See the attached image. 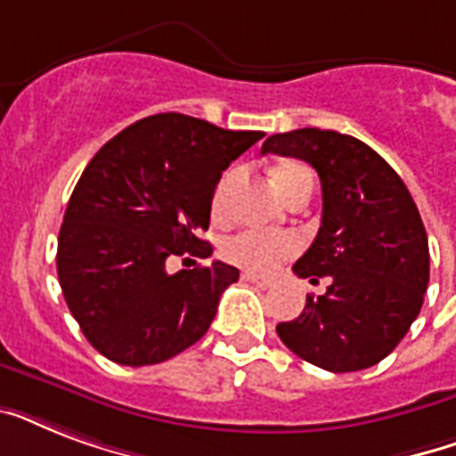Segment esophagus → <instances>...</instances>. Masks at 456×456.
Wrapping results in <instances>:
<instances>
[{
  "label": "esophagus",
  "mask_w": 456,
  "mask_h": 456,
  "mask_svg": "<svg viewBox=\"0 0 456 456\" xmlns=\"http://www.w3.org/2000/svg\"><path fill=\"white\" fill-rule=\"evenodd\" d=\"M241 279H243V281H250V284L260 286V289H267V286H272L270 277H263V274H253V272H243Z\"/></svg>",
  "instance_id": "34e87169"
}]
</instances>
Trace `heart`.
Here are the masks:
<instances>
[{"mask_svg": "<svg viewBox=\"0 0 456 456\" xmlns=\"http://www.w3.org/2000/svg\"><path fill=\"white\" fill-rule=\"evenodd\" d=\"M241 177V170L239 167H232L222 175V179L215 186L213 193V213L220 215L224 210V203H227V196L232 191V186L239 182ZM274 184L284 199L289 193L305 182V179H312L307 167L298 163H284L279 165L274 175ZM300 250L298 236L293 234H277V232H263V229H246V232H239V234L229 236L227 241L222 243V257L227 263L236 265L246 272H253V274H270L272 270H277V265H281L284 260L293 257Z\"/></svg>", "mask_w": 456, "mask_h": 456, "instance_id": "obj_1", "label": "heart"}]
</instances>
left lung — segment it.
<instances>
[{"label": "left lung", "mask_w": 456, "mask_h": 456, "mask_svg": "<svg viewBox=\"0 0 456 456\" xmlns=\"http://www.w3.org/2000/svg\"><path fill=\"white\" fill-rule=\"evenodd\" d=\"M263 153L300 158L322 182V227L293 265L300 279H329L300 317L277 326L284 346L333 374L388 357L419 317L431 256L417 203L393 167L360 139L333 130L272 134Z\"/></svg>", "instance_id": "left-lung-1"}]
</instances>
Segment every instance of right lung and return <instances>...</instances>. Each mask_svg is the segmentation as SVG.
<instances>
[{"mask_svg":"<svg viewBox=\"0 0 456 456\" xmlns=\"http://www.w3.org/2000/svg\"><path fill=\"white\" fill-rule=\"evenodd\" d=\"M263 137L158 113L89 160L63 215L56 270L68 310L103 357L146 367L206 336L239 270L215 260L167 274L165 260L213 256L199 234L210 224L215 186Z\"/></svg>","mask_w":456,"mask_h":456,"instance_id":"1","label":"right lung"}]
</instances>
